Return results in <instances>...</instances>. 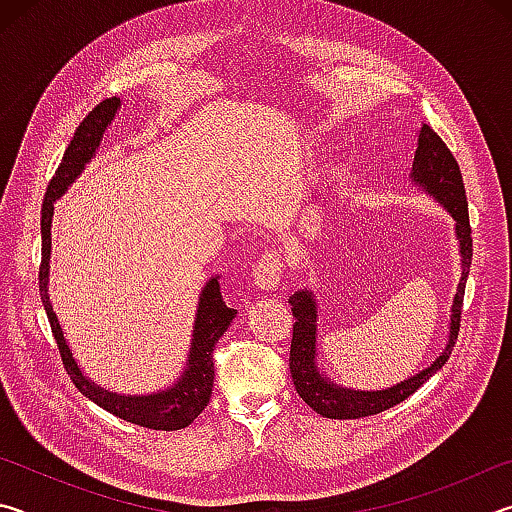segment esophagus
<instances>
[{
	"mask_svg": "<svg viewBox=\"0 0 512 512\" xmlns=\"http://www.w3.org/2000/svg\"><path fill=\"white\" fill-rule=\"evenodd\" d=\"M284 264L282 257L275 253V250H266V253L257 259L253 268V284L259 291H271L282 280Z\"/></svg>",
	"mask_w": 512,
	"mask_h": 512,
	"instance_id": "1",
	"label": "esophagus"
}]
</instances>
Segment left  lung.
<instances>
[{"mask_svg": "<svg viewBox=\"0 0 512 512\" xmlns=\"http://www.w3.org/2000/svg\"><path fill=\"white\" fill-rule=\"evenodd\" d=\"M411 180L422 187V192L431 194L445 210L454 216L456 221V237L461 241V262L463 273L458 282L452 318H449V339L440 357L431 363L429 368L420 370L411 379L400 381L397 386L386 388V391H352V388L336 386L329 381L316 366V300L314 293L302 289L289 298L293 311V339H291V357L289 368L298 395L305 400L311 409L332 420H357L366 415H377L391 406L404 402L406 397L413 395L427 381L433 372L445 366L449 354L454 350L461 329V307L465 296V282L472 264V228L470 214H467V198L463 187L461 167H458L452 151L440 140L438 133L431 126L422 124L418 133V149L413 158Z\"/></svg>", "mask_w": 512, "mask_h": 512, "instance_id": "8db88e82", "label": "left lung"}]
</instances>
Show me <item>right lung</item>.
Here are the masks:
<instances>
[{"mask_svg": "<svg viewBox=\"0 0 512 512\" xmlns=\"http://www.w3.org/2000/svg\"><path fill=\"white\" fill-rule=\"evenodd\" d=\"M121 101L117 97L101 101L97 108L88 112V117L81 121V126L76 128L72 142L67 144L63 160H60L56 176L49 180L45 201H42V219H40V232H42V262H40V298L45 305L51 332L58 343V352L63 357L65 370L69 379L74 381V386L79 391L90 397L94 404H99L101 409L117 415V418L140 424L146 429H158V431H176L185 429L187 424H192L201 411L210 402L212 384H214V345L221 339L225 329L230 327L232 318H235L237 309H230L223 302L221 296V284L219 277H212L201 291L194 320V332H192V348L187 354V366L183 375L176 384L164 388L160 393L153 395H117L110 391H103L101 386L94 384L83 375L79 363L74 361L69 345L65 343L63 329L56 318V311L51 307L47 282H49V255H51V216H54V201L67 192V187L81 176L94 153H97L99 144L103 140V133L112 119H115Z\"/></svg>", "mask_w": 512, "mask_h": 512, "instance_id": "1", "label": "right lung"}]
</instances>
